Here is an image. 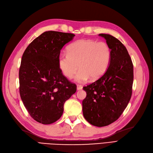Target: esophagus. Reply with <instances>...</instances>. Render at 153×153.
<instances>
[{
	"instance_id": "esophagus-1",
	"label": "esophagus",
	"mask_w": 153,
	"mask_h": 153,
	"mask_svg": "<svg viewBox=\"0 0 153 153\" xmlns=\"http://www.w3.org/2000/svg\"><path fill=\"white\" fill-rule=\"evenodd\" d=\"M83 88V86L81 85H76V89L77 90H81Z\"/></svg>"
}]
</instances>
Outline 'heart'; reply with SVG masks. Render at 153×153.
Returning <instances> with one entry per match:
<instances>
[{
  "mask_svg": "<svg viewBox=\"0 0 153 153\" xmlns=\"http://www.w3.org/2000/svg\"><path fill=\"white\" fill-rule=\"evenodd\" d=\"M111 60V50L108 45L92 39H80L67 48V54L58 57L59 67L68 78L75 75L76 82H85L91 78L97 80L107 70Z\"/></svg>",
  "mask_w": 153,
  "mask_h": 153,
  "instance_id": "b5f03b06",
  "label": "heart"
}]
</instances>
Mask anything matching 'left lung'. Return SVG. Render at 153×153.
I'll use <instances>...</instances> for the list:
<instances>
[{"label": "left lung", "instance_id": "left-lung-1", "mask_svg": "<svg viewBox=\"0 0 153 153\" xmlns=\"http://www.w3.org/2000/svg\"><path fill=\"white\" fill-rule=\"evenodd\" d=\"M111 50L107 70L98 80L83 87L87 93L82 101L84 117L95 126L103 127L119 119L131 99L133 66L124 45L110 34H100Z\"/></svg>", "mask_w": 153, "mask_h": 153}]
</instances>
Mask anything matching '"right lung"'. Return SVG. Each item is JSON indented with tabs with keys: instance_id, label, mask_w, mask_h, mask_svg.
Returning <instances> with one entry per match:
<instances>
[{
	"instance_id": "obj_1",
	"label": "right lung",
	"mask_w": 153,
	"mask_h": 153,
	"mask_svg": "<svg viewBox=\"0 0 153 153\" xmlns=\"http://www.w3.org/2000/svg\"><path fill=\"white\" fill-rule=\"evenodd\" d=\"M75 35L47 31L34 39L22 55L19 70L20 94L35 121L43 124L62 116L64 104L76 85L63 75L58 64L61 50Z\"/></svg>"
}]
</instances>
